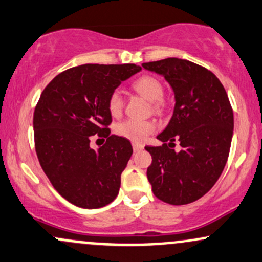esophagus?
<instances>
[{"label": "esophagus", "mask_w": 262, "mask_h": 262, "mask_svg": "<svg viewBox=\"0 0 262 262\" xmlns=\"http://www.w3.org/2000/svg\"><path fill=\"white\" fill-rule=\"evenodd\" d=\"M132 148H134L135 152H137V151H141L143 148V146L141 145V143H137V142H134L132 143Z\"/></svg>", "instance_id": "34e87169"}]
</instances>
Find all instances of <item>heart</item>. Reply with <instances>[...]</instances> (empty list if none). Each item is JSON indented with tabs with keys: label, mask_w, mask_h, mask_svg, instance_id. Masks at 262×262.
Returning <instances> with one entry per match:
<instances>
[{
	"label": "heart",
	"mask_w": 262,
	"mask_h": 262,
	"mask_svg": "<svg viewBox=\"0 0 262 262\" xmlns=\"http://www.w3.org/2000/svg\"><path fill=\"white\" fill-rule=\"evenodd\" d=\"M132 87L136 92L141 94L147 100L152 102V110L161 112L165 108L166 103L162 98L164 86L161 81L151 75H143L134 81ZM107 108L112 116H119L123 108V98L119 90H114L110 94L107 100ZM155 125L150 121H140L128 119L121 121L115 126V132L117 136L130 140L132 142H142L146 137L155 131Z\"/></svg>",
	"instance_id": "b5f03b06"
}]
</instances>
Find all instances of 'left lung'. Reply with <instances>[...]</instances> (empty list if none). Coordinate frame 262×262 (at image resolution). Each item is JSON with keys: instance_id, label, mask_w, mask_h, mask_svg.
I'll use <instances>...</instances> for the list:
<instances>
[{"instance_id": "obj_1", "label": "left lung", "mask_w": 262, "mask_h": 262, "mask_svg": "<svg viewBox=\"0 0 262 262\" xmlns=\"http://www.w3.org/2000/svg\"><path fill=\"white\" fill-rule=\"evenodd\" d=\"M142 67L164 76L176 100L167 127L157 136L164 145L145 147L152 156L147 179L161 201L191 204L209 192L229 159L231 103L220 80L198 63L170 57ZM175 141L182 146L179 153L169 148Z\"/></svg>"}]
</instances>
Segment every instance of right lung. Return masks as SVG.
<instances>
[{"instance_id": "right-lung-1", "label": "right lung", "mask_w": 262, "mask_h": 262, "mask_svg": "<svg viewBox=\"0 0 262 262\" xmlns=\"http://www.w3.org/2000/svg\"><path fill=\"white\" fill-rule=\"evenodd\" d=\"M134 63H87L61 72L42 91L33 112L35 148L55 190L82 209H98L116 199L121 173L132 155L123 137L110 135V94L139 72ZM103 137L98 150L92 138Z\"/></svg>"}]
</instances>
